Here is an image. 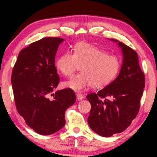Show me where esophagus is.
Wrapping results in <instances>:
<instances>
[{
    "label": "esophagus",
    "mask_w": 157,
    "mask_h": 157,
    "mask_svg": "<svg viewBox=\"0 0 157 157\" xmlns=\"http://www.w3.org/2000/svg\"><path fill=\"white\" fill-rule=\"evenodd\" d=\"M76 98L78 101H82L83 99H84V96H83L81 94L79 93L76 94Z\"/></svg>",
    "instance_id": "esophagus-1"
}]
</instances>
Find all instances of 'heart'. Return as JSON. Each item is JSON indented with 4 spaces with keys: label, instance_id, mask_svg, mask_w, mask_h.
<instances>
[{
    "label": "heart",
    "instance_id": "b5f03b06",
    "mask_svg": "<svg viewBox=\"0 0 157 157\" xmlns=\"http://www.w3.org/2000/svg\"><path fill=\"white\" fill-rule=\"evenodd\" d=\"M79 65L82 71L65 83L66 87L76 91L90 85L101 88L109 84L119 72L120 61L116 56L107 54L97 46L84 42L76 44L74 53H63L56 61L57 69L66 76H71Z\"/></svg>",
    "mask_w": 157,
    "mask_h": 157
}]
</instances>
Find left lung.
I'll return each instance as SVG.
<instances>
[{
  "label": "left lung",
  "instance_id": "8db88e82",
  "mask_svg": "<svg viewBox=\"0 0 157 157\" xmlns=\"http://www.w3.org/2000/svg\"><path fill=\"white\" fill-rule=\"evenodd\" d=\"M109 40L121 49L123 60L119 74L97 93L86 96L91 105L89 125L104 137L124 132L136 118L145 85L136 51L119 40Z\"/></svg>",
  "mask_w": 157,
  "mask_h": 157
}]
</instances>
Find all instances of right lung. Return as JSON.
<instances>
[{
  "label": "right lung",
  "instance_id": "right-lung-1",
  "mask_svg": "<svg viewBox=\"0 0 157 157\" xmlns=\"http://www.w3.org/2000/svg\"><path fill=\"white\" fill-rule=\"evenodd\" d=\"M61 38L46 37L32 43L19 53L11 76L18 112L29 127L51 135L65 126V111L76 101L71 89L56 91L60 78L55 56Z\"/></svg>",
  "mask_w": 157,
  "mask_h": 157
}]
</instances>
